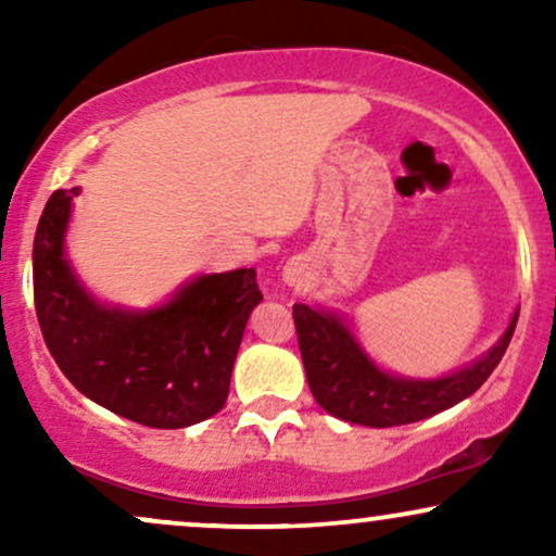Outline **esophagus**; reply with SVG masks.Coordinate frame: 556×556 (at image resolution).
I'll return each mask as SVG.
<instances>
[{
	"label": "esophagus",
	"instance_id": "obj_1",
	"mask_svg": "<svg viewBox=\"0 0 556 556\" xmlns=\"http://www.w3.org/2000/svg\"><path fill=\"white\" fill-rule=\"evenodd\" d=\"M282 277H285L287 285H300V282H303V266H300L298 261H290V264L285 266Z\"/></svg>",
	"mask_w": 556,
	"mask_h": 556
}]
</instances>
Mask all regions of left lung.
I'll return each instance as SVG.
<instances>
[{
	"instance_id": "obj_1",
	"label": "left lung",
	"mask_w": 556,
	"mask_h": 556,
	"mask_svg": "<svg viewBox=\"0 0 556 556\" xmlns=\"http://www.w3.org/2000/svg\"><path fill=\"white\" fill-rule=\"evenodd\" d=\"M292 318H295L305 379L318 405L331 416L371 429L416 424L470 397L500 366L518 324L515 314L502 340L463 371L444 379L420 381L384 374L374 366V361L363 353L355 337L334 314L298 303L292 305Z\"/></svg>"
}]
</instances>
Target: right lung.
<instances>
[{"instance_id": "add662e5", "label": "right lung", "mask_w": 556, "mask_h": 556, "mask_svg": "<svg viewBox=\"0 0 556 556\" xmlns=\"http://www.w3.org/2000/svg\"><path fill=\"white\" fill-rule=\"evenodd\" d=\"M54 190L34 240V300L49 353L78 392L151 429H185L225 407L256 269L203 274L154 311L101 305L65 258L70 203Z\"/></svg>"}]
</instances>
